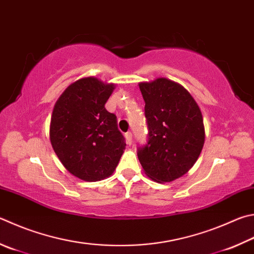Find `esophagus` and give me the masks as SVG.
<instances>
[{"instance_id":"1","label":"esophagus","mask_w":254,"mask_h":254,"mask_svg":"<svg viewBox=\"0 0 254 254\" xmlns=\"http://www.w3.org/2000/svg\"><path fill=\"white\" fill-rule=\"evenodd\" d=\"M126 139H127V143L128 145L132 144V141H133V135H132V132H127L126 133Z\"/></svg>"}]
</instances>
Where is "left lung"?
Listing matches in <instances>:
<instances>
[{"instance_id":"obj_1","label":"left lung","mask_w":254,"mask_h":254,"mask_svg":"<svg viewBox=\"0 0 254 254\" xmlns=\"http://www.w3.org/2000/svg\"><path fill=\"white\" fill-rule=\"evenodd\" d=\"M147 140L137 146L143 170L156 182H171L190 170L204 144L203 119L191 94L168 79L140 83Z\"/></svg>"}]
</instances>
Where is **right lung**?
<instances>
[{"mask_svg":"<svg viewBox=\"0 0 254 254\" xmlns=\"http://www.w3.org/2000/svg\"><path fill=\"white\" fill-rule=\"evenodd\" d=\"M113 90L114 84L85 77L68 86L53 110V150L67 171L84 181L111 175L126 149L117 115L104 108Z\"/></svg>","mask_w":254,"mask_h":254,"instance_id":"right-lung-1","label":"right lung"}]
</instances>
